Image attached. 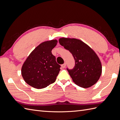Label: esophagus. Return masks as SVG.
<instances>
[{"label":"esophagus","mask_w":120,"mask_h":120,"mask_svg":"<svg viewBox=\"0 0 120 120\" xmlns=\"http://www.w3.org/2000/svg\"><path fill=\"white\" fill-rule=\"evenodd\" d=\"M66 63H64V64H62V65H61V66H62V68H65V66H66Z\"/></svg>","instance_id":"1"}]
</instances>
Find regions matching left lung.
I'll list each match as a JSON object with an SVG mask.
<instances>
[{
	"label": "left lung",
	"mask_w": 120,
	"mask_h": 120,
	"mask_svg": "<svg viewBox=\"0 0 120 120\" xmlns=\"http://www.w3.org/2000/svg\"><path fill=\"white\" fill-rule=\"evenodd\" d=\"M59 42L72 54L75 60L72 69L67 68L73 82L84 88L96 83L101 75L102 66L94 51L84 42L75 38H61Z\"/></svg>",
	"instance_id": "left-lung-1"
}]
</instances>
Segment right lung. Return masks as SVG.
<instances>
[{
	"label": "right lung",
	"mask_w": 120,
	"mask_h": 120,
	"mask_svg": "<svg viewBox=\"0 0 120 120\" xmlns=\"http://www.w3.org/2000/svg\"><path fill=\"white\" fill-rule=\"evenodd\" d=\"M57 40L41 43L34 50L24 63L21 73L27 84L36 89H42L54 83L61 66L56 61L52 50Z\"/></svg>",
	"instance_id": "right-lung-1"
}]
</instances>
